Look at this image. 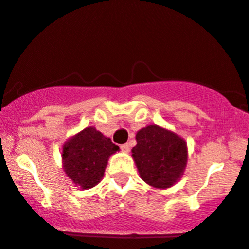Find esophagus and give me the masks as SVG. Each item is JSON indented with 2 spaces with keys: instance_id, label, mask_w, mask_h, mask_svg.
I'll return each mask as SVG.
<instances>
[{
  "instance_id": "obj_1",
  "label": "esophagus",
  "mask_w": 249,
  "mask_h": 249,
  "mask_svg": "<svg viewBox=\"0 0 249 249\" xmlns=\"http://www.w3.org/2000/svg\"><path fill=\"white\" fill-rule=\"evenodd\" d=\"M121 148H122L123 152L128 153V151H130V145H128V144H124V145H122Z\"/></svg>"
}]
</instances>
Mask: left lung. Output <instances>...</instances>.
<instances>
[{
	"mask_svg": "<svg viewBox=\"0 0 249 249\" xmlns=\"http://www.w3.org/2000/svg\"><path fill=\"white\" fill-rule=\"evenodd\" d=\"M133 160L141 178L159 190L174 186L187 165V144L182 137L157 124L141 128L136 134Z\"/></svg>",
	"mask_w": 249,
	"mask_h": 249,
	"instance_id": "obj_1",
	"label": "left lung"
}]
</instances>
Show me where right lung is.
Wrapping results in <instances>:
<instances>
[{"instance_id": "right-lung-1", "label": "right lung", "mask_w": 249, "mask_h": 249, "mask_svg": "<svg viewBox=\"0 0 249 249\" xmlns=\"http://www.w3.org/2000/svg\"><path fill=\"white\" fill-rule=\"evenodd\" d=\"M117 151L119 147L108 137L88 126L63 145V170L77 187L90 190L101 182L108 158Z\"/></svg>"}]
</instances>
